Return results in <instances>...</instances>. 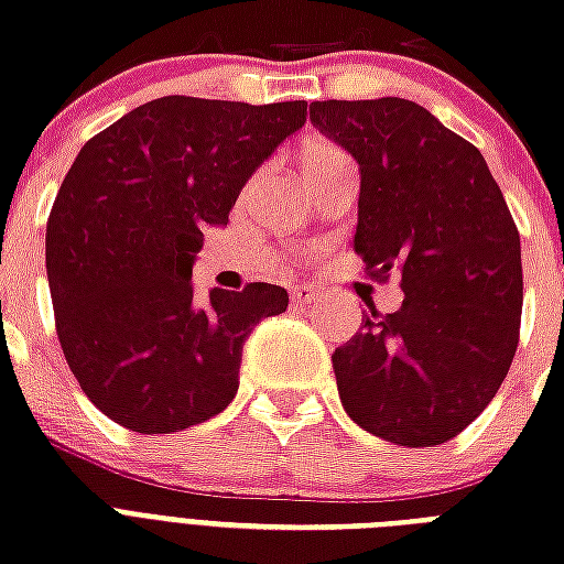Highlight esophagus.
<instances>
[{
    "label": "esophagus",
    "instance_id": "obj_1",
    "mask_svg": "<svg viewBox=\"0 0 564 564\" xmlns=\"http://www.w3.org/2000/svg\"><path fill=\"white\" fill-rule=\"evenodd\" d=\"M290 295L295 304H313V301L318 299V292L313 290V286H307V283H295L290 290Z\"/></svg>",
    "mask_w": 564,
    "mask_h": 564
}]
</instances>
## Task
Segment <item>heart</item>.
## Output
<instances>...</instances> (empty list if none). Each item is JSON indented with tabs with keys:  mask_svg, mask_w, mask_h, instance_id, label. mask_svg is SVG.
Returning <instances> with one entry per match:
<instances>
[{
	"mask_svg": "<svg viewBox=\"0 0 564 564\" xmlns=\"http://www.w3.org/2000/svg\"><path fill=\"white\" fill-rule=\"evenodd\" d=\"M334 158H343V152L336 149V145L330 143H313L304 152V158H301V166L307 170V166H316V163H325V161H334Z\"/></svg>",
	"mask_w": 564,
	"mask_h": 564,
	"instance_id": "obj_1",
	"label": "heart"
}]
</instances>
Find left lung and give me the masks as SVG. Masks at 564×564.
<instances>
[{"instance_id":"1","label":"left lung","mask_w":564,"mask_h":564,"mask_svg":"<svg viewBox=\"0 0 564 564\" xmlns=\"http://www.w3.org/2000/svg\"><path fill=\"white\" fill-rule=\"evenodd\" d=\"M360 163L354 251L403 304L334 351L345 412L406 447L442 445L498 394L518 348L521 237L477 145L410 99L313 101Z\"/></svg>"}]
</instances>
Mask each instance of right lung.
<instances>
[{
    "label": "right lung",
    "mask_w": 564,
    "mask_h": 564,
    "mask_svg": "<svg viewBox=\"0 0 564 564\" xmlns=\"http://www.w3.org/2000/svg\"><path fill=\"white\" fill-rule=\"evenodd\" d=\"M307 122L304 101L163 96L84 143L46 221L64 357L84 394L134 433H178L234 401L242 343L290 295L193 286L204 230Z\"/></svg>",
    "instance_id": "obj_1"
}]
</instances>
